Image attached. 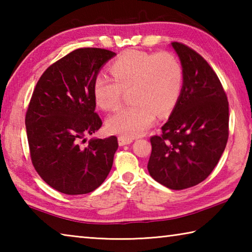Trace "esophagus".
I'll return each instance as SVG.
<instances>
[{
	"mask_svg": "<svg viewBox=\"0 0 252 252\" xmlns=\"http://www.w3.org/2000/svg\"><path fill=\"white\" fill-rule=\"evenodd\" d=\"M118 142H119V146L122 147V146H126V144H130L133 142V139L126 138V136H119Z\"/></svg>",
	"mask_w": 252,
	"mask_h": 252,
	"instance_id": "34e87169",
	"label": "esophagus"
}]
</instances>
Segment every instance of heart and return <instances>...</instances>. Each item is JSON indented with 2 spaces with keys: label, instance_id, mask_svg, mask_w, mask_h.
<instances>
[{
  "label": "heart",
  "instance_id": "1",
  "mask_svg": "<svg viewBox=\"0 0 252 252\" xmlns=\"http://www.w3.org/2000/svg\"><path fill=\"white\" fill-rule=\"evenodd\" d=\"M113 78L103 72L93 82L94 101L103 110L120 104L123 91L131 88L133 104L118 110L106 121L114 134L126 138L142 135L156 120L157 113L165 117L177 105L183 85V69L170 52L150 53L126 50L111 63Z\"/></svg>",
  "mask_w": 252,
  "mask_h": 252
}]
</instances>
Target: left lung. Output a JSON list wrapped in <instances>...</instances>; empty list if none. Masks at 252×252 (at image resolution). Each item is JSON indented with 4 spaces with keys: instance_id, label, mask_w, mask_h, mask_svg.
Listing matches in <instances>:
<instances>
[{
    "instance_id": "left-lung-1",
    "label": "left lung",
    "mask_w": 252,
    "mask_h": 252,
    "mask_svg": "<svg viewBox=\"0 0 252 252\" xmlns=\"http://www.w3.org/2000/svg\"><path fill=\"white\" fill-rule=\"evenodd\" d=\"M183 69L180 97L162 134L150 139L148 171L173 190L197 186L218 164L229 135V103L218 76L201 55L171 43Z\"/></svg>"
}]
</instances>
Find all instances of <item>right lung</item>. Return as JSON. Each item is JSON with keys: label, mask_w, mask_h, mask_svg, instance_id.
Wrapping results in <instances>:
<instances>
[{"label": "right lung", "mask_w": 252, "mask_h": 252, "mask_svg": "<svg viewBox=\"0 0 252 252\" xmlns=\"http://www.w3.org/2000/svg\"><path fill=\"white\" fill-rule=\"evenodd\" d=\"M112 51L84 48L53 63L37 81L25 117L32 163L53 189L65 194L92 192L113 164L117 136L80 141L100 129L93 82Z\"/></svg>", "instance_id": "add662e5"}]
</instances>
